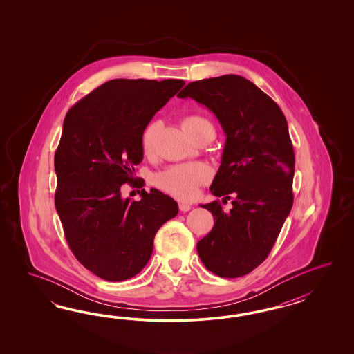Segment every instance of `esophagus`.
Listing matches in <instances>:
<instances>
[{
  "label": "esophagus",
  "mask_w": 354,
  "mask_h": 354,
  "mask_svg": "<svg viewBox=\"0 0 354 354\" xmlns=\"http://www.w3.org/2000/svg\"><path fill=\"white\" fill-rule=\"evenodd\" d=\"M191 207H192V206H191V205L189 204H187V203H179V209H180V212H184V213H185V212H189V210H191Z\"/></svg>",
  "instance_id": "1"
}]
</instances>
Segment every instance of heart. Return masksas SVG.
<instances>
[{"mask_svg":"<svg viewBox=\"0 0 354 354\" xmlns=\"http://www.w3.org/2000/svg\"><path fill=\"white\" fill-rule=\"evenodd\" d=\"M183 129L185 132L194 138L196 135L214 129L212 123L201 115H187L182 120ZM157 131V124L151 123L144 129L141 135V148L145 153H149L153 148L154 135ZM209 178V170L204 165L193 163V165H180L174 166L157 175L156 183L165 192L170 193L178 198H191L193 197L200 184H203Z\"/></svg>","mask_w":354,"mask_h":354,"instance_id":"obj_1","label":"heart"}]
</instances>
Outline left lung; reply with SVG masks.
<instances>
[{"label": "left lung", "instance_id": "8db88e82", "mask_svg": "<svg viewBox=\"0 0 354 354\" xmlns=\"http://www.w3.org/2000/svg\"><path fill=\"white\" fill-rule=\"evenodd\" d=\"M212 110L225 131L222 163L210 191L232 198L201 207L213 230L197 243L205 268L222 278L244 277L268 258L293 205L295 151L287 119L250 80L223 75L192 82L178 95Z\"/></svg>", "mask_w": 354, "mask_h": 354}]
</instances>
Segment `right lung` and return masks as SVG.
<instances>
[{
    "label": "right lung",
    "mask_w": 354,
    "mask_h": 354,
    "mask_svg": "<svg viewBox=\"0 0 354 354\" xmlns=\"http://www.w3.org/2000/svg\"><path fill=\"white\" fill-rule=\"evenodd\" d=\"M184 84L113 79L66 114L54 156V204L71 252L98 278L122 281L139 274L157 231L178 214L176 201L161 191L142 189L141 200L131 201L120 187L133 182L142 161L144 129Z\"/></svg>",
    "instance_id": "obj_1"
}]
</instances>
